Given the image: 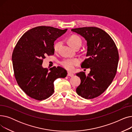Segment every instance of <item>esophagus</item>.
Here are the masks:
<instances>
[{
	"label": "esophagus",
	"instance_id": "obj_1",
	"mask_svg": "<svg viewBox=\"0 0 132 132\" xmlns=\"http://www.w3.org/2000/svg\"><path fill=\"white\" fill-rule=\"evenodd\" d=\"M67 75L68 76V77H72L74 76V74L71 73V72H68V74Z\"/></svg>",
	"mask_w": 132,
	"mask_h": 132
}]
</instances>
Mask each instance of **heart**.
<instances>
[{"label": "heart", "instance_id": "b5f03b06", "mask_svg": "<svg viewBox=\"0 0 132 132\" xmlns=\"http://www.w3.org/2000/svg\"><path fill=\"white\" fill-rule=\"evenodd\" d=\"M68 42L70 45L74 48H75L78 46L80 47L82 44V41L80 37L77 35H73L69 37ZM60 45V42H58L55 43L53 47L54 51H58ZM79 62L80 60L78 58H66L61 61V65L65 68L67 69V70L72 71L74 70V67L76 66H77L79 64Z\"/></svg>", "mask_w": 132, "mask_h": 132}]
</instances>
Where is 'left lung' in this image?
I'll return each instance as SVG.
<instances>
[{
	"label": "left lung",
	"instance_id": "obj_1",
	"mask_svg": "<svg viewBox=\"0 0 132 132\" xmlns=\"http://www.w3.org/2000/svg\"><path fill=\"white\" fill-rule=\"evenodd\" d=\"M87 42V52L81 67L90 68L88 75L84 72L76 74L81 79L77 94L85 99H93L104 92L117 73L119 53L112 38L105 31L95 27L71 29Z\"/></svg>",
	"mask_w": 132,
	"mask_h": 132
}]
</instances>
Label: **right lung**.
<instances>
[{
    "label": "right lung",
    "instance_id": "obj_1",
    "mask_svg": "<svg viewBox=\"0 0 132 132\" xmlns=\"http://www.w3.org/2000/svg\"><path fill=\"white\" fill-rule=\"evenodd\" d=\"M67 29L38 26L26 32L16 44L12 53L14 73L18 85L30 97L45 100L54 93L53 82L65 78L66 70L60 66L42 67L45 55L54 54V42Z\"/></svg>",
    "mask_w": 132,
    "mask_h": 132
}]
</instances>
